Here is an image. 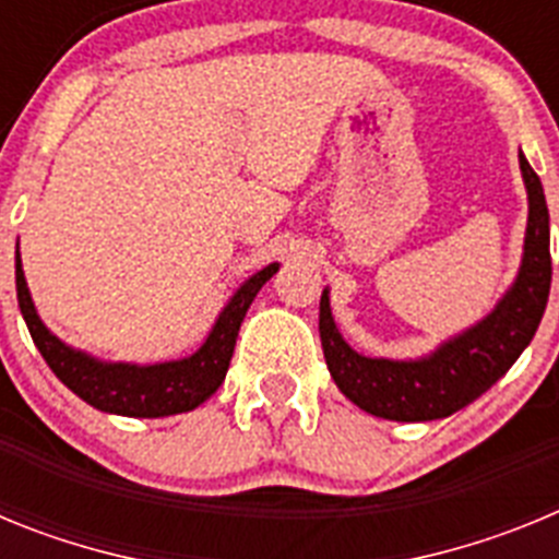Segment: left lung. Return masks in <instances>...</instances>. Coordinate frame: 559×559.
Segmentation results:
<instances>
[{
	"mask_svg": "<svg viewBox=\"0 0 559 559\" xmlns=\"http://www.w3.org/2000/svg\"><path fill=\"white\" fill-rule=\"evenodd\" d=\"M521 173L530 192L526 246L515 285L484 322L448 341L428 358H364L335 330L328 290L319 302V333L335 386L355 406L397 423H426L451 417L481 397L518 360L535 335L549 302L551 251L549 206L537 173L521 153Z\"/></svg>",
	"mask_w": 559,
	"mask_h": 559,
	"instance_id": "left-lung-1",
	"label": "left lung"
}]
</instances>
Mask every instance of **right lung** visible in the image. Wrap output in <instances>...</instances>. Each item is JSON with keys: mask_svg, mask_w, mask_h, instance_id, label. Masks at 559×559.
Returning a JSON list of instances; mask_svg holds the SVG:
<instances>
[{"mask_svg": "<svg viewBox=\"0 0 559 559\" xmlns=\"http://www.w3.org/2000/svg\"><path fill=\"white\" fill-rule=\"evenodd\" d=\"M276 269L280 265L271 263L269 269L257 271L251 280H246L237 288V294L231 296L224 313L218 316V322H215L210 338L204 341V347L199 353L185 360L153 364V367L103 364V360L75 353L63 341H58L44 328L36 308H33L19 254L16 296L38 353L44 355L47 367L58 374L63 386L72 389L78 397L86 400L88 406L100 408V412L122 414V417H167V414H181L201 406L224 383L231 353H235L237 330H240L246 310H249L257 290L276 274Z\"/></svg>", "mask_w": 559, "mask_h": 559, "instance_id": "1", "label": "right lung"}]
</instances>
